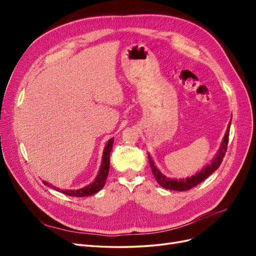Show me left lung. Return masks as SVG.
I'll list each match as a JSON object with an SVG mask.
<instances>
[{
  "label": "left lung",
  "mask_w": 256,
  "mask_h": 256,
  "mask_svg": "<svg viewBox=\"0 0 256 256\" xmlns=\"http://www.w3.org/2000/svg\"><path fill=\"white\" fill-rule=\"evenodd\" d=\"M228 136H230V125L228 127L226 136H224V138H223V141H222L220 150H219L218 154H216L214 159L212 161L210 166H206L200 173H198L196 175L192 176L190 178H187V180H171V178H168L166 176H164V174L160 173L159 170L156 166H154V161L152 160V157L148 156V161H150L152 172L154 178H156L157 182L161 186V187H164V188L168 189V190L186 191V190H189L193 187H196V184L204 182L209 175L212 174L216 171V170L220 166L224 156H226V152L228 150Z\"/></svg>",
  "instance_id": "8db88e82"
}]
</instances>
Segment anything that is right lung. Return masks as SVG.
Here are the masks:
<instances>
[{
	"mask_svg": "<svg viewBox=\"0 0 256 256\" xmlns=\"http://www.w3.org/2000/svg\"><path fill=\"white\" fill-rule=\"evenodd\" d=\"M113 141L114 138H111V140L108 141L106 147H104V156H102V166H100L99 173L96 177V180L90 184L86 187H84L82 189L78 190H60L56 189L62 193H64L66 196H76V198H84V196H90L95 194L99 190H102V187L106 184L108 174H109V168H110V152L112 150V146H113ZM44 184H47L50 187V184L48 182H44Z\"/></svg>",
	"mask_w": 256,
	"mask_h": 256,
	"instance_id": "1",
	"label": "right lung"
}]
</instances>
